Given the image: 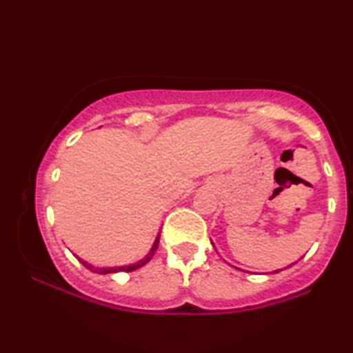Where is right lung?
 I'll return each mask as SVG.
<instances>
[{
  "instance_id": "add662e5",
  "label": "right lung",
  "mask_w": 353,
  "mask_h": 353,
  "mask_svg": "<svg viewBox=\"0 0 353 353\" xmlns=\"http://www.w3.org/2000/svg\"><path fill=\"white\" fill-rule=\"evenodd\" d=\"M159 238H160V235H157V238H155L152 250L149 251V254L145 256L144 259L137 261V263H134V264H130V266H120V268H97V269H95V268L92 266V264L85 263V261H82V259H79V261L82 263V266H85L87 269H89V271H94V272H99V274H112V272H120V271H121V272L136 271V269H139L141 266H144L145 263H149L150 258H152L154 253H155V250H157V246H159Z\"/></svg>"
}]
</instances>
